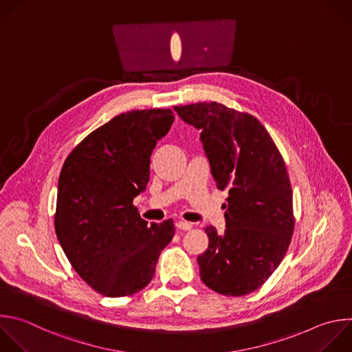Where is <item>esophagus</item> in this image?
Returning a JSON list of instances; mask_svg holds the SVG:
<instances>
[{
	"instance_id": "obj_1",
	"label": "esophagus",
	"mask_w": 352,
	"mask_h": 352,
	"mask_svg": "<svg viewBox=\"0 0 352 352\" xmlns=\"http://www.w3.org/2000/svg\"><path fill=\"white\" fill-rule=\"evenodd\" d=\"M175 225L179 230H190L192 229V223L186 222V221H178Z\"/></svg>"
}]
</instances>
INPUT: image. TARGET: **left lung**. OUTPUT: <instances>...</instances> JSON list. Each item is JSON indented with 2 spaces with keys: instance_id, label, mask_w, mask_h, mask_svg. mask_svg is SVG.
Here are the masks:
<instances>
[{
  "instance_id": "left-lung-1",
  "label": "left lung",
  "mask_w": 352,
  "mask_h": 352,
  "mask_svg": "<svg viewBox=\"0 0 352 352\" xmlns=\"http://www.w3.org/2000/svg\"><path fill=\"white\" fill-rule=\"evenodd\" d=\"M174 109L200 131L217 188L229 195L225 232L204 229L208 248L197 257L200 278L223 296L250 294L279 267L292 242L293 195L283 157L249 113L217 102Z\"/></svg>"
}]
</instances>
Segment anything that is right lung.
<instances>
[{"mask_svg": "<svg viewBox=\"0 0 352 352\" xmlns=\"http://www.w3.org/2000/svg\"><path fill=\"white\" fill-rule=\"evenodd\" d=\"M173 123L171 109L122 113L87 135L63 163L56 236L74 271L102 296L146 287L174 236L173 219L149 225L133 204L149 182L151 155Z\"/></svg>", "mask_w": 352, "mask_h": 352, "instance_id": "right-lung-1", "label": "right lung"}]
</instances>
